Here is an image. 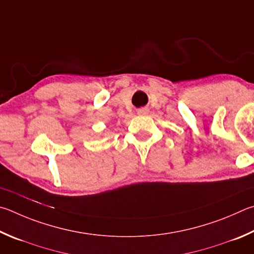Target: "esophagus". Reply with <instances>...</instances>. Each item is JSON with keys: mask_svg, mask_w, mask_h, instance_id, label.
<instances>
[{"mask_svg": "<svg viewBox=\"0 0 254 254\" xmlns=\"http://www.w3.org/2000/svg\"><path fill=\"white\" fill-rule=\"evenodd\" d=\"M137 113H138V115H146V114H148V109L140 108V109H138V111H137Z\"/></svg>", "mask_w": 254, "mask_h": 254, "instance_id": "esophagus-1", "label": "esophagus"}]
</instances>
